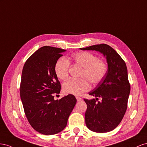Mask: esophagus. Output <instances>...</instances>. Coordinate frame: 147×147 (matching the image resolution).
Listing matches in <instances>:
<instances>
[{"mask_svg": "<svg viewBox=\"0 0 147 147\" xmlns=\"http://www.w3.org/2000/svg\"><path fill=\"white\" fill-rule=\"evenodd\" d=\"M76 99H77V101H78V102H80V101H81V100H82V98L79 97H76Z\"/></svg>", "mask_w": 147, "mask_h": 147, "instance_id": "1", "label": "esophagus"}]
</instances>
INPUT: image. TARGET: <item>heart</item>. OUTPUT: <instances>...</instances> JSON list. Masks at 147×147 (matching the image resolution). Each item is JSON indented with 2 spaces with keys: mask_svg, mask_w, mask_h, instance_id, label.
I'll return each mask as SVG.
<instances>
[{
  "mask_svg": "<svg viewBox=\"0 0 147 147\" xmlns=\"http://www.w3.org/2000/svg\"><path fill=\"white\" fill-rule=\"evenodd\" d=\"M74 64L81 66L79 79H70L63 86L65 93L75 95H80L89 88V83L97 85L102 81L107 72V65L103 60L98 59L94 54L89 52H81L73 54L68 60ZM69 61L65 58L58 59L55 65V73L61 80L69 76Z\"/></svg>",
  "mask_w": 147,
  "mask_h": 147,
  "instance_id": "obj_1",
  "label": "heart"
}]
</instances>
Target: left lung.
Here are the masks:
<instances>
[{
  "label": "left lung",
  "instance_id": "8db88e82",
  "mask_svg": "<svg viewBox=\"0 0 147 147\" xmlns=\"http://www.w3.org/2000/svg\"><path fill=\"white\" fill-rule=\"evenodd\" d=\"M96 50L107 58L108 69L104 79L89 94L96 98H84L87 104L85 120L87 127L98 133L110 132L122 121L127 110L131 86L125 61L110 45L105 44L81 48ZM98 98L102 101L97 102Z\"/></svg>",
  "mask_w": 147,
  "mask_h": 147
}]
</instances>
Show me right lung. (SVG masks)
Returning a JSON list of instances; mask_svg holds the SVG:
<instances>
[{
    "label": "right lung",
    "instance_id": "1",
    "mask_svg": "<svg viewBox=\"0 0 147 147\" xmlns=\"http://www.w3.org/2000/svg\"><path fill=\"white\" fill-rule=\"evenodd\" d=\"M64 49L44 46L25 62L20 84V97L32 127L44 135H53L66 126L76 98L69 94L59 100L61 84L55 73L57 61Z\"/></svg>",
    "mask_w": 147,
    "mask_h": 147
}]
</instances>
